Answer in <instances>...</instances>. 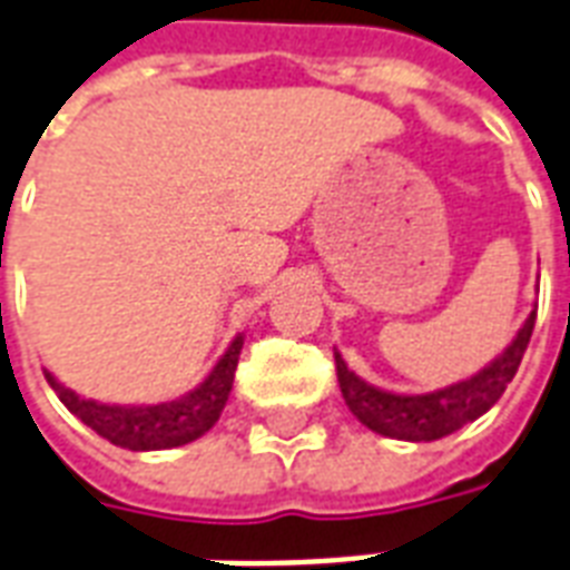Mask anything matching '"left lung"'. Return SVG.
Instances as JSON below:
<instances>
[{
	"mask_svg": "<svg viewBox=\"0 0 570 570\" xmlns=\"http://www.w3.org/2000/svg\"><path fill=\"white\" fill-rule=\"evenodd\" d=\"M532 328H535V311L527 316V323L517 332L514 341L508 343L505 353L497 355L484 371L428 394H394L376 389L362 376H355L341 353H334L343 401L364 428H371L380 436L403 442L442 440L469 421H475L478 415H484L502 397V391L514 380L517 367L523 362Z\"/></svg>",
	"mask_w": 570,
	"mask_h": 570,
	"instance_id": "1",
	"label": "left lung"
}]
</instances>
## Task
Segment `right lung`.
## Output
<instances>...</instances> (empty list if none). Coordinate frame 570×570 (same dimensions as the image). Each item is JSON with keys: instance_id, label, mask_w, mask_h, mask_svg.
<instances>
[{"instance_id": "add662e5", "label": "right lung", "mask_w": 570, "mask_h": 570, "mask_svg": "<svg viewBox=\"0 0 570 570\" xmlns=\"http://www.w3.org/2000/svg\"><path fill=\"white\" fill-rule=\"evenodd\" d=\"M242 343L245 337L236 334V341L229 343L227 353L220 355V362L212 367V373L197 389L181 394L176 401L151 403V406H116V403L86 401L71 389H65L53 373H43V376L50 382V389L59 394V401L68 406V412H73L86 428H92L98 436L112 445L128 451L179 449V445L199 440L220 419L229 391H233Z\"/></svg>"}]
</instances>
